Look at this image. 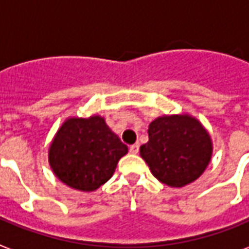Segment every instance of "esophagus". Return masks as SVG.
I'll list each match as a JSON object with an SVG mask.
<instances>
[{"instance_id":"34e87169","label":"esophagus","mask_w":249,"mask_h":249,"mask_svg":"<svg viewBox=\"0 0 249 249\" xmlns=\"http://www.w3.org/2000/svg\"><path fill=\"white\" fill-rule=\"evenodd\" d=\"M140 150V145L139 143H133V145H130L129 146V152L132 153V154H137Z\"/></svg>"}]
</instances>
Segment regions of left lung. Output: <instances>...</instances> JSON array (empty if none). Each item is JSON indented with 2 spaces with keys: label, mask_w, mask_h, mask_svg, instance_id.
I'll list each match as a JSON object with an SVG mask.
<instances>
[{
  "label": "left lung",
  "mask_w": 249,
  "mask_h": 249,
  "mask_svg": "<svg viewBox=\"0 0 249 249\" xmlns=\"http://www.w3.org/2000/svg\"><path fill=\"white\" fill-rule=\"evenodd\" d=\"M149 141L140 148L152 174L162 183L182 187L195 181L211 158V140L190 116H163L149 125Z\"/></svg>",
  "instance_id": "1"
}]
</instances>
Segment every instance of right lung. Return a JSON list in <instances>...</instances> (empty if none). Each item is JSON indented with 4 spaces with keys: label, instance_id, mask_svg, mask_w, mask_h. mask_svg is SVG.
<instances>
[{
    "label": "right lung",
    "instance_id": "obj_1",
    "mask_svg": "<svg viewBox=\"0 0 249 249\" xmlns=\"http://www.w3.org/2000/svg\"><path fill=\"white\" fill-rule=\"evenodd\" d=\"M128 146L108 128L103 117L70 119L50 146L49 161L55 176L72 189L96 190L115 171Z\"/></svg>",
    "mask_w": 249,
    "mask_h": 249
}]
</instances>
